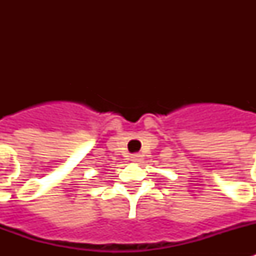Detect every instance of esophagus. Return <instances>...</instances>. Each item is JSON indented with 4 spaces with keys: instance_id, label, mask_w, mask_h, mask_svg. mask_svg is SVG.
Returning a JSON list of instances; mask_svg holds the SVG:
<instances>
[{
    "instance_id": "34e87169",
    "label": "esophagus",
    "mask_w": 256,
    "mask_h": 256,
    "mask_svg": "<svg viewBox=\"0 0 256 256\" xmlns=\"http://www.w3.org/2000/svg\"><path fill=\"white\" fill-rule=\"evenodd\" d=\"M130 160L134 162V164H138V162L142 160V156H140V154H132V156H130Z\"/></svg>"
}]
</instances>
